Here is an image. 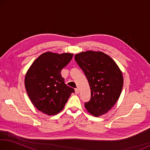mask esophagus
I'll list each match as a JSON object with an SVG mask.
<instances>
[{
  "instance_id": "esophagus-1",
  "label": "esophagus",
  "mask_w": 150,
  "mask_h": 150,
  "mask_svg": "<svg viewBox=\"0 0 150 150\" xmlns=\"http://www.w3.org/2000/svg\"><path fill=\"white\" fill-rule=\"evenodd\" d=\"M75 93H76V94H79V88H75Z\"/></svg>"
}]
</instances>
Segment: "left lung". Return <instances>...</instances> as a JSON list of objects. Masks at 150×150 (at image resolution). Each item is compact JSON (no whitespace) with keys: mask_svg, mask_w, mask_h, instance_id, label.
<instances>
[{"mask_svg":"<svg viewBox=\"0 0 150 150\" xmlns=\"http://www.w3.org/2000/svg\"><path fill=\"white\" fill-rule=\"evenodd\" d=\"M75 59L87 78L91 98L86 110L94 116L105 115L117 102L123 87L122 71L112 58L102 52L86 51Z\"/></svg>","mask_w":150,"mask_h":150,"instance_id":"left-lung-1","label":"left lung"}]
</instances>
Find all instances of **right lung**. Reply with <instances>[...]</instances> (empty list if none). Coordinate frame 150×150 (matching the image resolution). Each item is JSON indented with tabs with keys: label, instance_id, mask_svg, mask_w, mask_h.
Returning a JSON list of instances; mask_svg holds the SVG:
<instances>
[{
	"label": "right lung",
	"instance_id": "add662e5",
	"mask_svg": "<svg viewBox=\"0 0 150 150\" xmlns=\"http://www.w3.org/2000/svg\"><path fill=\"white\" fill-rule=\"evenodd\" d=\"M73 54L45 52L32 63L25 75L24 85L33 105L47 115H55L64 108L74 93L65 84L61 71L70 62Z\"/></svg>",
	"mask_w": 150,
	"mask_h": 150
}]
</instances>
